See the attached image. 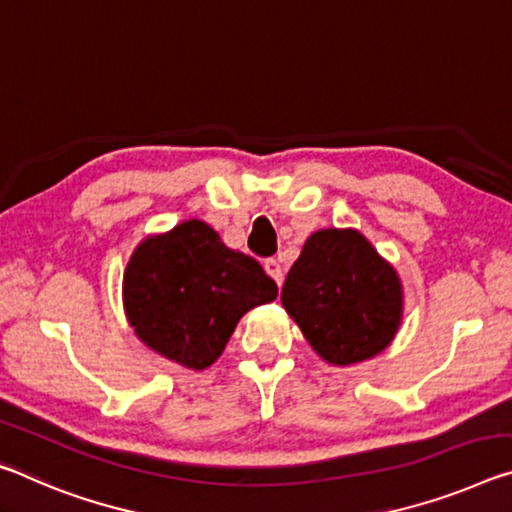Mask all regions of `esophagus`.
<instances>
[{
  "label": "esophagus",
  "instance_id": "esophagus-1",
  "mask_svg": "<svg viewBox=\"0 0 512 512\" xmlns=\"http://www.w3.org/2000/svg\"><path fill=\"white\" fill-rule=\"evenodd\" d=\"M264 271L271 275V278L278 282V285H282V280H285V271H282V266L278 259H266L264 262Z\"/></svg>",
  "mask_w": 512,
  "mask_h": 512
}]
</instances>
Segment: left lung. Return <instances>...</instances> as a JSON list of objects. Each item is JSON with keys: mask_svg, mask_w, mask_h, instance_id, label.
I'll return each mask as SVG.
<instances>
[{"mask_svg": "<svg viewBox=\"0 0 512 512\" xmlns=\"http://www.w3.org/2000/svg\"><path fill=\"white\" fill-rule=\"evenodd\" d=\"M280 300L307 344L332 367L376 358L403 321L399 273L353 227L310 234Z\"/></svg>", "mask_w": 512, "mask_h": 512, "instance_id": "8db88e82", "label": "left lung"}]
</instances>
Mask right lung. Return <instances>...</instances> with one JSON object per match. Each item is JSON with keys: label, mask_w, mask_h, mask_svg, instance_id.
<instances>
[{"label": "right lung", "mask_w": 512, "mask_h": 512, "mask_svg": "<svg viewBox=\"0 0 512 512\" xmlns=\"http://www.w3.org/2000/svg\"><path fill=\"white\" fill-rule=\"evenodd\" d=\"M275 296L278 285L257 259L227 248L198 218L145 237L123 275V310L134 335L193 371L212 367L241 316Z\"/></svg>", "instance_id": "1"}]
</instances>
